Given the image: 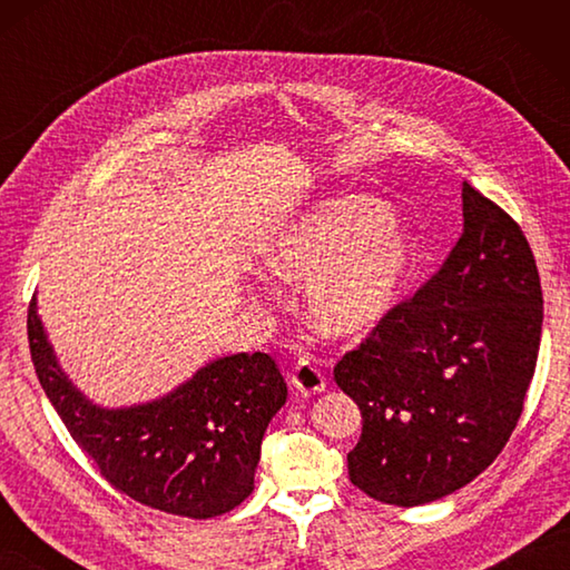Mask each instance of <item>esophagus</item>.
Returning a JSON list of instances; mask_svg holds the SVG:
<instances>
[{"label": "esophagus", "mask_w": 570, "mask_h": 570, "mask_svg": "<svg viewBox=\"0 0 570 570\" xmlns=\"http://www.w3.org/2000/svg\"><path fill=\"white\" fill-rule=\"evenodd\" d=\"M292 384L301 394H316L325 390V374L311 357H298L292 372Z\"/></svg>", "instance_id": "esophagus-1"}]
</instances>
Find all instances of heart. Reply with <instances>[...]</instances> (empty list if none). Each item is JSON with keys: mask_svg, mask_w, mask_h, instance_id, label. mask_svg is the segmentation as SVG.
Instances as JSON below:
<instances>
[{"mask_svg": "<svg viewBox=\"0 0 570 570\" xmlns=\"http://www.w3.org/2000/svg\"><path fill=\"white\" fill-rule=\"evenodd\" d=\"M414 257V239L380 200L345 196L288 227L266 254V264L282 282H308L306 301L316 328L353 337L392 311Z\"/></svg>", "mask_w": 570, "mask_h": 570, "instance_id": "obj_1", "label": "heart"}]
</instances>
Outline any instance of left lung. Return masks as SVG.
<instances>
[{"instance_id": "left-lung-1", "label": "left lung", "mask_w": 570, "mask_h": 570, "mask_svg": "<svg viewBox=\"0 0 570 570\" xmlns=\"http://www.w3.org/2000/svg\"><path fill=\"white\" fill-rule=\"evenodd\" d=\"M463 235L426 284L333 370L362 414L347 475L416 507L475 480L510 441L534 377L543 296L510 213L463 180Z\"/></svg>"}]
</instances>
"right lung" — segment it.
I'll return each instance as SVG.
<instances>
[{
    "mask_svg": "<svg viewBox=\"0 0 570 570\" xmlns=\"http://www.w3.org/2000/svg\"><path fill=\"white\" fill-rule=\"evenodd\" d=\"M27 331L48 402L115 490L188 519L220 517L249 498L262 435L286 402V382L269 355L220 357L159 402L100 409L60 372L36 298Z\"/></svg>",
    "mask_w": 570,
    "mask_h": 570,
    "instance_id": "add662e5",
    "label": "right lung"
}]
</instances>
